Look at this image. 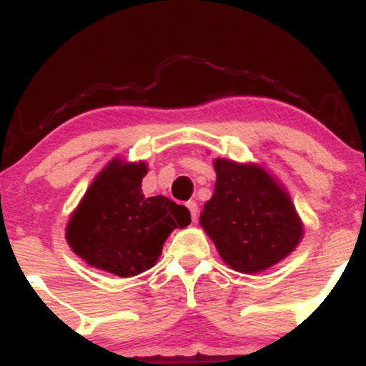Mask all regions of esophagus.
I'll list each match as a JSON object with an SVG mask.
<instances>
[{
    "instance_id": "esophagus-1",
    "label": "esophagus",
    "mask_w": 366,
    "mask_h": 366,
    "mask_svg": "<svg viewBox=\"0 0 366 366\" xmlns=\"http://www.w3.org/2000/svg\"><path fill=\"white\" fill-rule=\"evenodd\" d=\"M186 207L189 208V212H191L192 222H196L197 220V203H196V201H187Z\"/></svg>"
}]
</instances>
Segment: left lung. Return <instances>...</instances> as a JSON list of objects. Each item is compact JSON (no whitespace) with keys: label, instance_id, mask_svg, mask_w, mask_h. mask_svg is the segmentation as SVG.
I'll use <instances>...</instances> for the list:
<instances>
[{"label":"left lung","instance_id":"1","mask_svg":"<svg viewBox=\"0 0 366 366\" xmlns=\"http://www.w3.org/2000/svg\"><path fill=\"white\" fill-rule=\"evenodd\" d=\"M215 194L201 225L227 264L254 274L284 259L303 236L291 199L267 172L217 159Z\"/></svg>","mask_w":366,"mask_h":366}]
</instances>
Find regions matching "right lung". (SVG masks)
Returning a JSON list of instances; mask_svg holds the SVG:
<instances>
[{
  "label": "right lung",
  "instance_id": "1",
  "mask_svg": "<svg viewBox=\"0 0 366 366\" xmlns=\"http://www.w3.org/2000/svg\"><path fill=\"white\" fill-rule=\"evenodd\" d=\"M144 163L112 162L87 189L66 227V241L91 267L119 277L148 270L175 227L191 224V213L165 196L141 191Z\"/></svg>",
  "mask_w": 366,
  "mask_h": 366
}]
</instances>
